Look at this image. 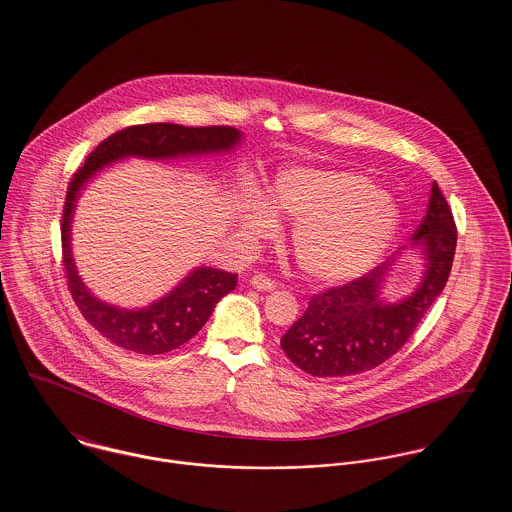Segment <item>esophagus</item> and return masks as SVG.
Here are the masks:
<instances>
[{"instance_id":"34e87169","label":"esophagus","mask_w":512,"mask_h":512,"mask_svg":"<svg viewBox=\"0 0 512 512\" xmlns=\"http://www.w3.org/2000/svg\"><path fill=\"white\" fill-rule=\"evenodd\" d=\"M249 284H251L255 290H259V292H274V290H276V282L267 278L265 274H255V276L249 280Z\"/></svg>"}]
</instances>
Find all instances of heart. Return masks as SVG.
<instances>
[{"instance_id": "1", "label": "heart", "mask_w": 512, "mask_h": 512, "mask_svg": "<svg viewBox=\"0 0 512 512\" xmlns=\"http://www.w3.org/2000/svg\"><path fill=\"white\" fill-rule=\"evenodd\" d=\"M292 222L290 247L309 278L340 284L359 278L388 249L397 213L390 199L359 174L313 167L278 172L263 201L247 197L238 215L247 244L267 240L276 221Z\"/></svg>"}]
</instances>
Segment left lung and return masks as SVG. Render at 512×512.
<instances>
[{
  "label": "left lung",
  "instance_id": "left-lung-1",
  "mask_svg": "<svg viewBox=\"0 0 512 512\" xmlns=\"http://www.w3.org/2000/svg\"><path fill=\"white\" fill-rule=\"evenodd\" d=\"M411 247L420 249L424 272L407 297H384L397 259L341 288L313 295L303 317L280 340L293 365L320 378L361 374L388 361L411 338L443 292L457 247L453 213L436 182Z\"/></svg>",
  "mask_w": 512,
  "mask_h": 512
}]
</instances>
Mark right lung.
<instances>
[{
	"mask_svg": "<svg viewBox=\"0 0 512 512\" xmlns=\"http://www.w3.org/2000/svg\"><path fill=\"white\" fill-rule=\"evenodd\" d=\"M244 134L232 126H182L171 122L128 126L103 140L74 174L63 211V263L69 290L84 318L107 340L140 355H161L192 340L217 303L238 284V274L220 268L195 267L178 286L140 309H124L101 301L82 282L73 259L71 226L78 197L105 167L122 159L172 161L230 153Z\"/></svg>",
	"mask_w": 512,
	"mask_h": 512,
	"instance_id": "obj_1",
	"label": "right lung"
}]
</instances>
